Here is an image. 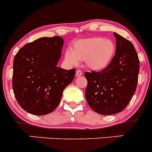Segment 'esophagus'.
<instances>
[{
	"instance_id": "esophagus-1",
	"label": "esophagus",
	"mask_w": 152,
	"mask_h": 152,
	"mask_svg": "<svg viewBox=\"0 0 152 152\" xmlns=\"http://www.w3.org/2000/svg\"><path fill=\"white\" fill-rule=\"evenodd\" d=\"M82 75H83V72H82L80 70L76 71V76H77V77H80V76H81Z\"/></svg>"
}]
</instances>
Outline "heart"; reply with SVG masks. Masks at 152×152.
<instances>
[{
    "mask_svg": "<svg viewBox=\"0 0 152 152\" xmlns=\"http://www.w3.org/2000/svg\"><path fill=\"white\" fill-rule=\"evenodd\" d=\"M115 53V45L113 40L94 37L75 42L72 50L66 51L65 59L72 66H77L79 60L85 61L89 69L100 72L110 64Z\"/></svg>",
    "mask_w": 152,
    "mask_h": 152,
    "instance_id": "obj_1",
    "label": "heart"
}]
</instances>
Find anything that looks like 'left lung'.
Wrapping results in <instances>:
<instances>
[{"instance_id":"8db88e82","label":"left lung","mask_w":152,"mask_h":152,"mask_svg":"<svg viewBox=\"0 0 152 152\" xmlns=\"http://www.w3.org/2000/svg\"><path fill=\"white\" fill-rule=\"evenodd\" d=\"M116 43L110 64L100 72H86L85 97L89 106L102 115L123 110L137 89L140 60L132 43L114 33Z\"/></svg>"}]
</instances>
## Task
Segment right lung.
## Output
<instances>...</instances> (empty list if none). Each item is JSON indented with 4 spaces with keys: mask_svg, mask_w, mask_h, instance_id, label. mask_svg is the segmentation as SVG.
<instances>
[{
    "mask_svg": "<svg viewBox=\"0 0 152 152\" xmlns=\"http://www.w3.org/2000/svg\"><path fill=\"white\" fill-rule=\"evenodd\" d=\"M64 40L42 37L21 48L13 61L12 88L22 109L37 115L57 108L63 90L75 78V69L57 67Z\"/></svg>",
    "mask_w": 152,
    "mask_h": 152,
    "instance_id": "obj_1",
    "label": "right lung"
}]
</instances>
